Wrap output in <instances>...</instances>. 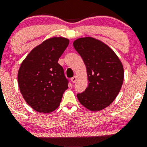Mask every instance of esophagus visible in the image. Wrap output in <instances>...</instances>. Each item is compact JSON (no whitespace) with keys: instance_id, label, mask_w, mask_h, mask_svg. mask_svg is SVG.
<instances>
[{"instance_id":"34e87169","label":"esophagus","mask_w":147,"mask_h":147,"mask_svg":"<svg viewBox=\"0 0 147 147\" xmlns=\"http://www.w3.org/2000/svg\"><path fill=\"white\" fill-rule=\"evenodd\" d=\"M76 79H77L76 76H74V77H72L71 78V80L72 83H75V82L76 81Z\"/></svg>"}]
</instances>
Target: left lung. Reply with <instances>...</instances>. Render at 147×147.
I'll use <instances>...</instances> for the list:
<instances>
[{
	"mask_svg": "<svg viewBox=\"0 0 147 147\" xmlns=\"http://www.w3.org/2000/svg\"><path fill=\"white\" fill-rule=\"evenodd\" d=\"M74 47L84 61L88 86L77 94L80 103L90 111H100L113 102L124 78L122 63L108 45L94 38H78Z\"/></svg>",
	"mask_w": 147,
	"mask_h": 147,
	"instance_id": "8db88e82",
	"label": "left lung"
}]
</instances>
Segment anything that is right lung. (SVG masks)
<instances>
[{
  "label": "right lung",
  "instance_id": "obj_1",
  "mask_svg": "<svg viewBox=\"0 0 147 147\" xmlns=\"http://www.w3.org/2000/svg\"><path fill=\"white\" fill-rule=\"evenodd\" d=\"M69 39L55 37L33 49L21 64L18 84L24 99L40 113H50L59 107L69 80L58 60L69 45Z\"/></svg>",
  "mask_w": 147,
  "mask_h": 147
}]
</instances>
